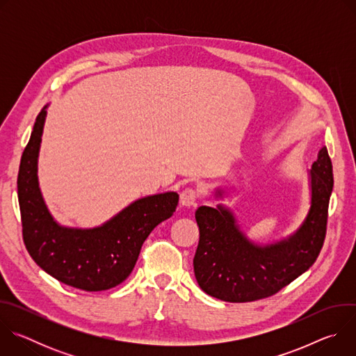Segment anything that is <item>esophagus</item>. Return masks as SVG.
Wrapping results in <instances>:
<instances>
[{
  "mask_svg": "<svg viewBox=\"0 0 356 356\" xmlns=\"http://www.w3.org/2000/svg\"><path fill=\"white\" fill-rule=\"evenodd\" d=\"M197 200H198V193H197L195 188L187 187L180 193V202H181V206H184V207L195 206Z\"/></svg>",
  "mask_w": 356,
  "mask_h": 356,
  "instance_id": "esophagus-1",
  "label": "esophagus"
}]
</instances>
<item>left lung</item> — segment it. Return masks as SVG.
Segmentation results:
<instances>
[{
	"mask_svg": "<svg viewBox=\"0 0 356 356\" xmlns=\"http://www.w3.org/2000/svg\"><path fill=\"white\" fill-rule=\"evenodd\" d=\"M312 202L307 217L287 238L258 245L248 239L234 213L218 204L195 211L200 241L194 275L201 290L229 302L255 301L276 294L313 266L323 248L330 197L334 187L332 163L325 146L309 170ZM217 188L216 197L222 198Z\"/></svg>",
	"mask_w": 356,
	"mask_h": 356,
	"instance_id": "1",
	"label": "left lung"
}]
</instances>
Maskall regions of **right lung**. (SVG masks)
<instances>
[{
    "label": "right lung",
    "instance_id": "obj_1",
    "mask_svg": "<svg viewBox=\"0 0 356 356\" xmlns=\"http://www.w3.org/2000/svg\"><path fill=\"white\" fill-rule=\"evenodd\" d=\"M46 108L36 117L18 172L25 246L36 265L59 282L86 291L108 290L131 275L145 239L176 211L179 194L166 191L138 198L99 227L60 225L49 213L38 180Z\"/></svg>",
    "mask_w": 356,
    "mask_h": 356
}]
</instances>
